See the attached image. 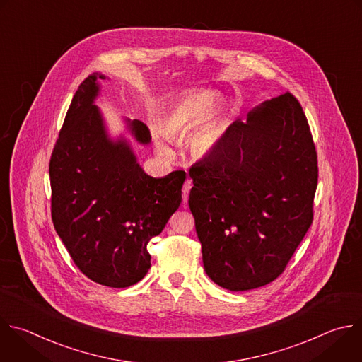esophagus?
<instances>
[{"instance_id": "34e87169", "label": "esophagus", "mask_w": 362, "mask_h": 362, "mask_svg": "<svg viewBox=\"0 0 362 362\" xmlns=\"http://www.w3.org/2000/svg\"><path fill=\"white\" fill-rule=\"evenodd\" d=\"M192 189V180L190 179H186L185 185H183V189H182V194H183V202L187 203L189 200V192Z\"/></svg>"}]
</instances>
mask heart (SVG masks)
<instances>
[{
  "instance_id": "b5f03b06",
  "label": "heart",
  "mask_w": 362,
  "mask_h": 362,
  "mask_svg": "<svg viewBox=\"0 0 362 362\" xmlns=\"http://www.w3.org/2000/svg\"><path fill=\"white\" fill-rule=\"evenodd\" d=\"M216 93L196 90L187 93L170 105L160 119V131L165 138L180 142L194 128L187 142V151L194 159H203L213 152L224 136L228 117L223 107H213ZM160 155L170 156V149L163 141H156Z\"/></svg>"
}]
</instances>
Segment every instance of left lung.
Masks as SVG:
<instances>
[{"instance_id":"1","label":"left lung","mask_w":362,"mask_h":362,"mask_svg":"<svg viewBox=\"0 0 362 362\" xmlns=\"http://www.w3.org/2000/svg\"><path fill=\"white\" fill-rule=\"evenodd\" d=\"M189 176L207 276L230 291L276 280L314 217L317 151L298 99L286 92L237 120Z\"/></svg>"}]
</instances>
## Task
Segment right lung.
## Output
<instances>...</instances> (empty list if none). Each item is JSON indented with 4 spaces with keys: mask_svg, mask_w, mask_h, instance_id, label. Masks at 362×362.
Here are the masks:
<instances>
[{
    "mask_svg": "<svg viewBox=\"0 0 362 362\" xmlns=\"http://www.w3.org/2000/svg\"><path fill=\"white\" fill-rule=\"evenodd\" d=\"M89 75L78 88L49 160L51 216L75 266L92 281L125 288L151 269L149 240L162 233L182 202L183 170L153 179L136 163L127 142H110L93 99ZM141 144L151 132L131 124Z\"/></svg>",
    "mask_w": 362,
    "mask_h": 362,
    "instance_id": "right-lung-1",
    "label": "right lung"
}]
</instances>
